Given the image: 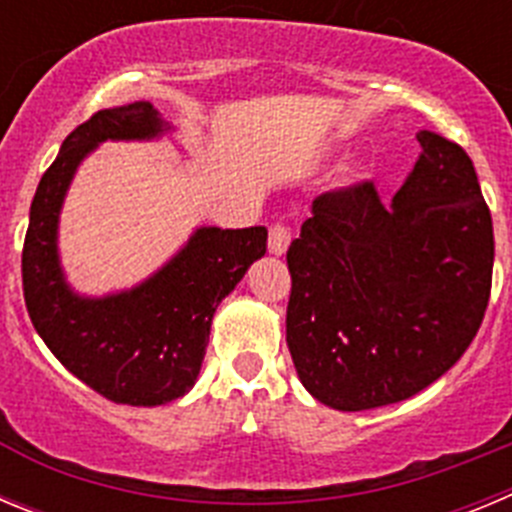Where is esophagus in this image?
<instances>
[{
  "instance_id": "1",
  "label": "esophagus",
  "mask_w": 512,
  "mask_h": 512,
  "mask_svg": "<svg viewBox=\"0 0 512 512\" xmlns=\"http://www.w3.org/2000/svg\"><path fill=\"white\" fill-rule=\"evenodd\" d=\"M289 243H292V231H289L287 225H271L269 231V253H274V256H281V253H287Z\"/></svg>"
}]
</instances>
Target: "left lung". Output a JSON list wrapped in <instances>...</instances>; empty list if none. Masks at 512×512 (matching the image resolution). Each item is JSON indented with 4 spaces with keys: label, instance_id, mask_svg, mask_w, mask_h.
Listing matches in <instances>:
<instances>
[{
    "label": "left lung",
    "instance_id": "left-lung-1",
    "mask_svg": "<svg viewBox=\"0 0 512 512\" xmlns=\"http://www.w3.org/2000/svg\"><path fill=\"white\" fill-rule=\"evenodd\" d=\"M386 205L373 182L325 192L287 251V345L302 386L337 411L406 401L470 348L495 238L472 159L434 131Z\"/></svg>",
    "mask_w": 512,
    "mask_h": 512
}]
</instances>
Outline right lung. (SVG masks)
<instances>
[{
    "mask_svg": "<svg viewBox=\"0 0 512 512\" xmlns=\"http://www.w3.org/2000/svg\"><path fill=\"white\" fill-rule=\"evenodd\" d=\"M149 101L96 111L73 129L37 185L22 248V289L37 335L86 386L114 403L162 406L198 381L220 299L266 253V228H198L157 274L106 297L65 281L58 220L78 164L101 142L157 139L170 131Z\"/></svg>",
    "mask_w": 512,
    "mask_h": 512,
    "instance_id": "obj_1",
    "label": "right lung"
}]
</instances>
